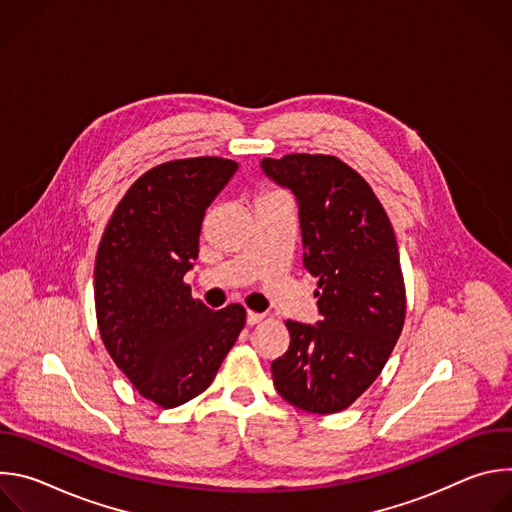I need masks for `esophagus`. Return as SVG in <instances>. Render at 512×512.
<instances>
[{"label": "esophagus", "instance_id": "1", "mask_svg": "<svg viewBox=\"0 0 512 512\" xmlns=\"http://www.w3.org/2000/svg\"><path fill=\"white\" fill-rule=\"evenodd\" d=\"M263 318H265L263 314H257V312H251V310L247 312V324H249V326H255V324H259Z\"/></svg>", "mask_w": 512, "mask_h": 512}]
</instances>
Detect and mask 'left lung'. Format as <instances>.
<instances>
[{
  "label": "left lung",
  "mask_w": 512,
  "mask_h": 512,
  "mask_svg": "<svg viewBox=\"0 0 512 512\" xmlns=\"http://www.w3.org/2000/svg\"><path fill=\"white\" fill-rule=\"evenodd\" d=\"M298 198L304 267L318 277L316 326L287 320L289 348L271 362L277 393L308 413L350 407L381 375L405 322L397 239L373 188L324 154L263 158Z\"/></svg>",
  "instance_id": "obj_1"
}]
</instances>
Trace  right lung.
I'll list each match as a JSON object with an SVG mask.
<instances>
[{"mask_svg":"<svg viewBox=\"0 0 512 512\" xmlns=\"http://www.w3.org/2000/svg\"><path fill=\"white\" fill-rule=\"evenodd\" d=\"M239 164L202 156L139 176L113 210L95 261L97 324L113 362L164 409L200 395L245 326V308L212 312L190 294L202 218Z\"/></svg>","mask_w":512,"mask_h":512,"instance_id":"1","label":"right lung"}]
</instances>
